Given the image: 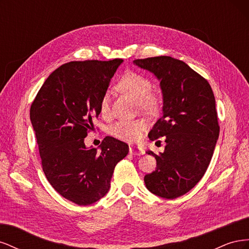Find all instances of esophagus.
Returning a JSON list of instances; mask_svg holds the SVG:
<instances>
[{"mask_svg": "<svg viewBox=\"0 0 249 249\" xmlns=\"http://www.w3.org/2000/svg\"><path fill=\"white\" fill-rule=\"evenodd\" d=\"M130 154L133 155V156H141L144 154V152L139 147H136V146H130Z\"/></svg>", "mask_w": 249, "mask_h": 249, "instance_id": "esophagus-1", "label": "esophagus"}]
</instances>
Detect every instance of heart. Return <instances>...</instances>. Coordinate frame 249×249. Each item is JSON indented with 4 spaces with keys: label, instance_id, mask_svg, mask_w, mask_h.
<instances>
[{
    "label": "heart",
    "instance_id": "b5f03b06",
    "mask_svg": "<svg viewBox=\"0 0 249 249\" xmlns=\"http://www.w3.org/2000/svg\"><path fill=\"white\" fill-rule=\"evenodd\" d=\"M117 86L137 102V106L141 111L155 113L159 107V96L152 92V82L142 74L133 71L126 72L119 80ZM100 111L103 115H108L110 113V95L108 92L102 96ZM145 127L146 124L142 119L118 120L110 126L109 133L122 141L134 142L140 138Z\"/></svg>",
    "mask_w": 249,
    "mask_h": 249
}]
</instances>
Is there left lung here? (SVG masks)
Wrapping results in <instances>:
<instances>
[{"instance_id": "1", "label": "left lung", "mask_w": 249, "mask_h": 249, "mask_svg": "<svg viewBox=\"0 0 249 249\" xmlns=\"http://www.w3.org/2000/svg\"><path fill=\"white\" fill-rule=\"evenodd\" d=\"M134 63L160 80L163 114L148 137H165L164 153L153 152L157 168L144 177L147 189L163 198L182 196L205 175L219 136L215 96L209 82L169 56L136 59Z\"/></svg>"}]
</instances>
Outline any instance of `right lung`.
<instances>
[{
	"label": "right lung",
	"mask_w": 249,
	"mask_h": 249,
	"mask_svg": "<svg viewBox=\"0 0 249 249\" xmlns=\"http://www.w3.org/2000/svg\"><path fill=\"white\" fill-rule=\"evenodd\" d=\"M123 59L71 61L53 71L30 109L42 170L49 183L79 206L100 200L110 189L116 164L129 153L126 143L107 136L96 148L84 138L100 115V103Z\"/></svg>",
	"instance_id": "add662e5"
}]
</instances>
